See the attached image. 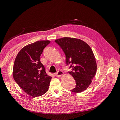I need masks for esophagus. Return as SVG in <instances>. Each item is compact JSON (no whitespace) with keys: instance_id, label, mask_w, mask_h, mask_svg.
<instances>
[{"instance_id":"1","label":"esophagus","mask_w":120,"mask_h":120,"mask_svg":"<svg viewBox=\"0 0 120 120\" xmlns=\"http://www.w3.org/2000/svg\"><path fill=\"white\" fill-rule=\"evenodd\" d=\"M55 75H56V77H61V76L64 75V72H63L62 71H58L57 72H56L55 74Z\"/></svg>"}]
</instances>
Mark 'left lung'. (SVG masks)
Here are the masks:
<instances>
[{
  "instance_id": "obj_1",
  "label": "left lung",
  "mask_w": 120,
  "mask_h": 120,
  "mask_svg": "<svg viewBox=\"0 0 120 120\" xmlns=\"http://www.w3.org/2000/svg\"><path fill=\"white\" fill-rule=\"evenodd\" d=\"M55 42L66 55L67 66L71 69L69 73L75 80V87L70 91L79 93L86 90L92 82L97 72V63L90 47L80 39L64 37Z\"/></svg>"
}]
</instances>
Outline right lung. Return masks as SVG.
I'll return each instance as SVG.
<instances>
[{
  "label": "right lung",
  "mask_w": 120,
  "mask_h": 120,
  "mask_svg": "<svg viewBox=\"0 0 120 120\" xmlns=\"http://www.w3.org/2000/svg\"><path fill=\"white\" fill-rule=\"evenodd\" d=\"M50 41L41 40L24 47L17 54L13 77L19 86L32 97L42 95L48 90L52 77L45 72L40 56Z\"/></svg>",
  "instance_id": "right-lung-1"
}]
</instances>
